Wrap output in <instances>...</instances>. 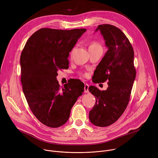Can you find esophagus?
I'll use <instances>...</instances> for the list:
<instances>
[{"label":"esophagus","mask_w":158,"mask_h":158,"mask_svg":"<svg viewBox=\"0 0 158 158\" xmlns=\"http://www.w3.org/2000/svg\"><path fill=\"white\" fill-rule=\"evenodd\" d=\"M89 92V85L88 84H84V93H88Z\"/></svg>","instance_id":"esophagus-1"}]
</instances>
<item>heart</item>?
Returning a JSON list of instances; mask_svg holds the SVG:
<instances>
[{
  "label": "heart",
  "mask_w": 158,
  "mask_h": 158,
  "mask_svg": "<svg viewBox=\"0 0 158 158\" xmlns=\"http://www.w3.org/2000/svg\"><path fill=\"white\" fill-rule=\"evenodd\" d=\"M98 47H102V46L99 44V43H98L96 41H92L89 46V49L95 48H98ZM81 74L82 76H85V74Z\"/></svg>",
  "instance_id": "heart-1"
}]
</instances>
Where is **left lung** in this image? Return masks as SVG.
Listing matches in <instances>:
<instances>
[{"label": "left lung", "instance_id": "obj_1", "mask_svg": "<svg viewBox=\"0 0 158 158\" xmlns=\"http://www.w3.org/2000/svg\"><path fill=\"white\" fill-rule=\"evenodd\" d=\"M103 35L108 50L94 73V82L108 81V87L101 91L91 85L89 91L96 98L89 111L91 122L107 127L115 122L125 110L136 76L134 52L125 35L116 26L103 24L97 27Z\"/></svg>", "mask_w": 158, "mask_h": 158}]
</instances>
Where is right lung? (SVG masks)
<instances>
[{"label": "right lung", "instance_id": "right-lung-1", "mask_svg": "<svg viewBox=\"0 0 158 158\" xmlns=\"http://www.w3.org/2000/svg\"><path fill=\"white\" fill-rule=\"evenodd\" d=\"M85 29L41 28L27 40L21 52V81L31 111L45 125L57 128L68 120L84 84L76 79L60 88L57 71L69 67L68 57Z\"/></svg>", "mask_w": 158, "mask_h": 158}]
</instances>
